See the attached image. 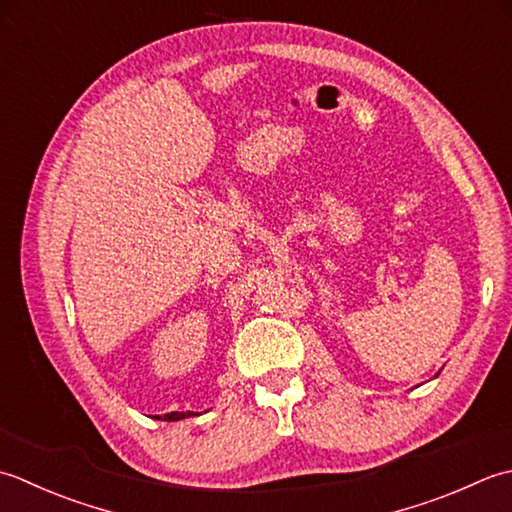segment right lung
Returning <instances> with one entry per match:
<instances>
[{"instance_id":"add662e5","label":"right lung","mask_w":512,"mask_h":512,"mask_svg":"<svg viewBox=\"0 0 512 512\" xmlns=\"http://www.w3.org/2000/svg\"><path fill=\"white\" fill-rule=\"evenodd\" d=\"M190 415H194L192 411H187V413H179V411H174V413H168V415H163V420H168V422H176V420H183V417H190ZM161 420V417H159Z\"/></svg>"}]
</instances>
